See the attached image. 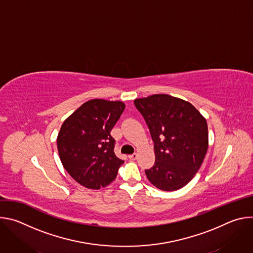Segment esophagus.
Here are the masks:
<instances>
[{"instance_id": "esophagus-1", "label": "esophagus", "mask_w": 253, "mask_h": 253, "mask_svg": "<svg viewBox=\"0 0 253 253\" xmlns=\"http://www.w3.org/2000/svg\"><path fill=\"white\" fill-rule=\"evenodd\" d=\"M137 157H138V154H137V153H134V154L129 155V159H130V160H136Z\"/></svg>"}]
</instances>
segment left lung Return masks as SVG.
<instances>
[{"label":"left lung","instance_id":"1","mask_svg":"<svg viewBox=\"0 0 253 253\" xmlns=\"http://www.w3.org/2000/svg\"><path fill=\"white\" fill-rule=\"evenodd\" d=\"M154 141L155 164L145 170L149 181L163 191L188 184L208 149L206 119L188 101L167 94L134 100Z\"/></svg>","mask_w":253,"mask_h":253}]
</instances>
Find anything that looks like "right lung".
Masks as SVG:
<instances>
[{"mask_svg": "<svg viewBox=\"0 0 253 253\" xmlns=\"http://www.w3.org/2000/svg\"><path fill=\"white\" fill-rule=\"evenodd\" d=\"M125 109L121 101L92 99L82 104L62 124L57 137L64 168L82 186L109 185L124 163L114 153L112 128Z\"/></svg>", "mask_w": 253, "mask_h": 253, "instance_id": "obj_1", "label": "right lung"}]
</instances>
